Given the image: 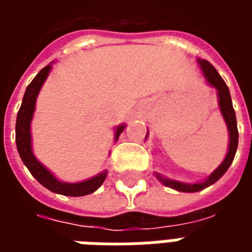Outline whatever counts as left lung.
<instances>
[{
    "mask_svg": "<svg viewBox=\"0 0 252 252\" xmlns=\"http://www.w3.org/2000/svg\"><path fill=\"white\" fill-rule=\"evenodd\" d=\"M200 67L204 75H205L206 81L212 85L213 88L217 89L219 92V105H220V109L224 116V120L227 123L228 131H229V148H228V153L225 159L222 160V163L217 167L211 175L209 178L202 182V184H193V185H186V184H181L177 181H170L166 178H162L160 175L157 174L158 180L163 182V185L173 188V189L178 190V191H186V193H191V191H198L208 188V186L213 185L216 181L221 178L222 175L225 174V171L228 167L232 163L233 158H235V154L238 150V142H239V132H238V126H236V116H235V110H233L232 101H231V94H229V89L225 85V82L222 81V78L220 77V74L217 72L215 67L212 66L211 63L205 61V59H198Z\"/></svg>",
    "mask_w": 252,
    "mask_h": 252,
    "instance_id": "1",
    "label": "left lung"
}]
</instances>
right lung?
<instances>
[{"instance_id": "right-lung-1", "label": "right lung", "mask_w": 252, "mask_h": 252, "mask_svg": "<svg viewBox=\"0 0 252 252\" xmlns=\"http://www.w3.org/2000/svg\"><path fill=\"white\" fill-rule=\"evenodd\" d=\"M51 70V66H46L41 68L39 74L36 75L32 82L28 85L25 90L23 104L20 106L19 113H17V120H16V144L17 150L24 164L28 167L31 174L35 177L36 180L40 182L41 185L50 189L54 193H59L63 195H71V197H81L93 193L102 185V182L106 178V171L101 173L92 180L83 181L79 184H63L58 181L43 164L33 157L32 148H31V120L35 110L36 97L39 94L41 85L46 81L48 72ZM124 129V126H120L116 129V140L119 139L120 133Z\"/></svg>"}]
</instances>
